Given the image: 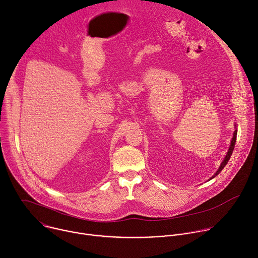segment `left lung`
Returning <instances> with one entry per match:
<instances>
[{"instance_id":"8db88e82","label":"left lung","mask_w":258,"mask_h":258,"mask_svg":"<svg viewBox=\"0 0 258 258\" xmlns=\"http://www.w3.org/2000/svg\"><path fill=\"white\" fill-rule=\"evenodd\" d=\"M236 140H237V130L234 132V135H233V139H232V142H231V146H230V149H229V151H228V153H227V155H226V157H225V159H224V161H223V163L220 164V166H219V168H218V170L215 172V174L211 177V178H213V177H215L220 171H222L223 169H224V167L227 165V163L229 162V160H230V158H231V155H232V153H233V150H234V148H235V144H236ZM210 178V179H211Z\"/></svg>"}]
</instances>
